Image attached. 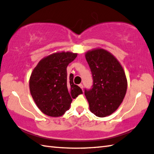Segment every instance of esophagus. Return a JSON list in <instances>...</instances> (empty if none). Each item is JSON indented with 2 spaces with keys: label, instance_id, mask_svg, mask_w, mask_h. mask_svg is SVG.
Here are the masks:
<instances>
[{
  "label": "esophagus",
  "instance_id": "esophagus-1",
  "mask_svg": "<svg viewBox=\"0 0 154 154\" xmlns=\"http://www.w3.org/2000/svg\"><path fill=\"white\" fill-rule=\"evenodd\" d=\"M79 86L81 88H82V90H83V85L82 84V83H80V84L79 85Z\"/></svg>",
  "mask_w": 154,
  "mask_h": 154
}]
</instances>
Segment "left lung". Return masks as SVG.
I'll use <instances>...</instances> for the list:
<instances>
[{"label": "left lung", "instance_id": "8db88e82", "mask_svg": "<svg viewBox=\"0 0 154 154\" xmlns=\"http://www.w3.org/2000/svg\"><path fill=\"white\" fill-rule=\"evenodd\" d=\"M92 72L93 85L85 89L90 110L99 118L110 116L123 101L127 90V79L122 65L113 55L104 49L85 54Z\"/></svg>", "mask_w": 154, "mask_h": 154}]
</instances>
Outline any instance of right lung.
Returning <instances> with one entry per match:
<instances>
[{"label": "right lung", "instance_id": "obj_1", "mask_svg": "<svg viewBox=\"0 0 154 154\" xmlns=\"http://www.w3.org/2000/svg\"><path fill=\"white\" fill-rule=\"evenodd\" d=\"M77 54L57 52L41 60L31 73L30 94L38 108L44 114L60 117L69 110L72 98L83 94L74 84L73 75H67L66 68Z\"/></svg>", "mask_w": 154, "mask_h": 154}]
</instances>
